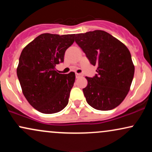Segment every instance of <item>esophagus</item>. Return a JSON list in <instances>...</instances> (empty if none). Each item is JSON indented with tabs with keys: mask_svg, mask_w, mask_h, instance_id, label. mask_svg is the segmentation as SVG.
Wrapping results in <instances>:
<instances>
[{
	"mask_svg": "<svg viewBox=\"0 0 152 152\" xmlns=\"http://www.w3.org/2000/svg\"><path fill=\"white\" fill-rule=\"evenodd\" d=\"M76 77H79V76H82V74H77V73H76Z\"/></svg>",
	"mask_w": 152,
	"mask_h": 152,
	"instance_id": "esophagus-1",
	"label": "esophagus"
}]
</instances>
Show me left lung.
<instances>
[{
  "instance_id": "1",
  "label": "left lung",
  "mask_w": 152,
  "mask_h": 152,
  "mask_svg": "<svg viewBox=\"0 0 152 152\" xmlns=\"http://www.w3.org/2000/svg\"><path fill=\"white\" fill-rule=\"evenodd\" d=\"M97 74L87 77L83 88L86 102L94 109L109 111L119 105L130 89L134 66L127 47L109 33L96 30L75 36Z\"/></svg>"
}]
</instances>
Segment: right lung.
Here are the masks:
<instances>
[{"label":"right lung","mask_w":152,"mask_h":152,"mask_svg":"<svg viewBox=\"0 0 152 152\" xmlns=\"http://www.w3.org/2000/svg\"><path fill=\"white\" fill-rule=\"evenodd\" d=\"M75 34H43L22 50L17 68L23 94L34 109L54 114L67 106L75 74L57 72L66 49L74 42Z\"/></svg>","instance_id":"right-lung-1"}]
</instances>
